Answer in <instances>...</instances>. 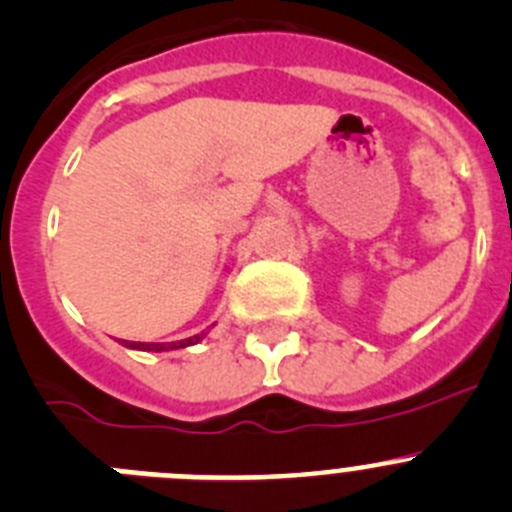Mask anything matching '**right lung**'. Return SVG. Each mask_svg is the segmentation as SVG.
Returning <instances> with one entry per match:
<instances>
[{"mask_svg":"<svg viewBox=\"0 0 512 512\" xmlns=\"http://www.w3.org/2000/svg\"><path fill=\"white\" fill-rule=\"evenodd\" d=\"M202 336H191L186 338V341H176V343H133V341H126V346L131 348H138V351H171V348H184V346H191V343H197Z\"/></svg>","mask_w":512,"mask_h":512,"instance_id":"obj_1","label":"right lung"}]
</instances>
